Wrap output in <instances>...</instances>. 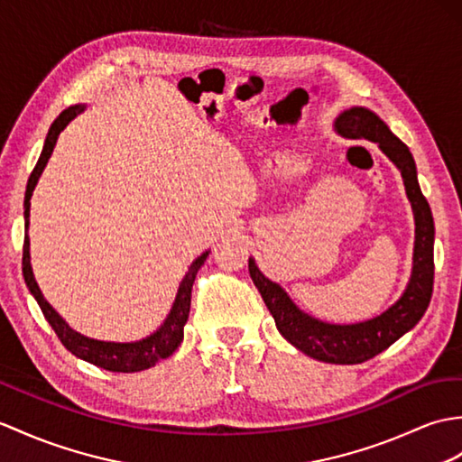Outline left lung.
Here are the masks:
<instances>
[{"mask_svg": "<svg viewBox=\"0 0 462 462\" xmlns=\"http://www.w3.org/2000/svg\"><path fill=\"white\" fill-rule=\"evenodd\" d=\"M335 130L350 139H368V142L378 143L380 152L402 173L405 195L415 220L413 265L405 291L378 317L352 325H335L315 319L299 309L280 283L267 280L260 272L254 257H250L248 267L257 291L262 293L263 303L270 309L275 327L285 340L291 342L297 350L305 352L307 356L320 362L360 364L392 346L425 315L433 293L435 226L431 208H429V202L420 189V180H417V167L411 152L400 142V137L392 134L388 124L380 120L378 114L364 106H352L338 114Z\"/></svg>", "mask_w": 462, "mask_h": 462, "instance_id": "8db88e82", "label": "left lung"}]
</instances>
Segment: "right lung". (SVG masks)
<instances>
[{"mask_svg": "<svg viewBox=\"0 0 462 462\" xmlns=\"http://www.w3.org/2000/svg\"><path fill=\"white\" fill-rule=\"evenodd\" d=\"M86 110L84 104L70 106V108L62 110L55 122L51 124L49 134L45 137V143H42V152L39 155L37 165L33 169V173L29 177L27 182V190H25V202H23V217H25V242H23V277L25 283L29 287L31 295L35 297V301L39 303L42 315L49 320V325L52 330L57 332V337L64 345V348L70 350L74 356H79L86 362L94 364V366L110 370V372H142L155 366L159 360L169 358L173 354L179 345L182 342V328L187 325L189 319V310H190V291H192V283H195L197 272L200 270V265L205 263L207 255L210 250L202 252L195 262L190 263L182 282L179 283L177 295L173 307H171L169 315L165 317L163 325H161L157 330H153L152 335L142 338V340H134V342H110V340H98V338H90L84 337L80 332L69 327L67 320H64L55 309L51 307V303L42 297L41 289L35 282L33 275V267H31V254H29V212H31V197H33V190L39 182V177L42 175V169L47 167L49 159L52 155V149L57 145V139L60 132L67 127L74 117L82 114Z\"/></svg>", "mask_w": 462, "mask_h": 462, "instance_id": "add662e5", "label": "right lung"}]
</instances>
